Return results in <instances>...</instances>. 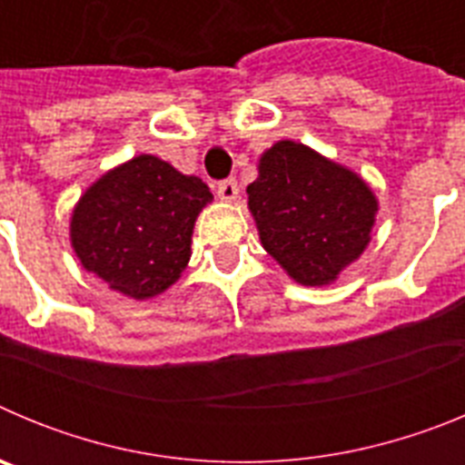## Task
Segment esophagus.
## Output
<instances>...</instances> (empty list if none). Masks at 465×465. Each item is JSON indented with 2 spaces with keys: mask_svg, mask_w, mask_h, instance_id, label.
<instances>
[{
  "mask_svg": "<svg viewBox=\"0 0 465 465\" xmlns=\"http://www.w3.org/2000/svg\"><path fill=\"white\" fill-rule=\"evenodd\" d=\"M216 193H219V197L223 203H235L237 195H240V186H237L235 179H225V182L219 183Z\"/></svg>",
  "mask_w": 465,
  "mask_h": 465,
  "instance_id": "obj_1",
  "label": "esophagus"
}]
</instances>
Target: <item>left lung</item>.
I'll return each mask as SVG.
<instances>
[{
    "mask_svg": "<svg viewBox=\"0 0 465 465\" xmlns=\"http://www.w3.org/2000/svg\"><path fill=\"white\" fill-rule=\"evenodd\" d=\"M246 195L262 249L302 286L338 282L371 244L380 212L363 176L293 139L262 151Z\"/></svg>",
    "mask_w": 465,
    "mask_h": 465,
    "instance_id": "8db88e82",
    "label": "left lung"
}]
</instances>
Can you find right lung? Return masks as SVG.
I'll use <instances>...</instances> for the list:
<instances>
[{"label": "right lung", "instance_id": "obj_1", "mask_svg": "<svg viewBox=\"0 0 465 465\" xmlns=\"http://www.w3.org/2000/svg\"><path fill=\"white\" fill-rule=\"evenodd\" d=\"M213 200L200 176L142 153L111 167L74 204L69 242L85 272L133 300H153L191 261L193 228Z\"/></svg>", "mask_w": 465, "mask_h": 465}]
</instances>
